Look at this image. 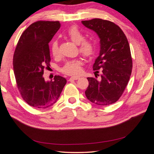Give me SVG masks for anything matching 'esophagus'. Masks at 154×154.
I'll use <instances>...</instances> for the list:
<instances>
[{
	"label": "esophagus",
	"instance_id": "34e87169",
	"mask_svg": "<svg viewBox=\"0 0 154 154\" xmlns=\"http://www.w3.org/2000/svg\"><path fill=\"white\" fill-rule=\"evenodd\" d=\"M80 78H79L78 76H72V77H71L69 79V81H73V80H78V79H79Z\"/></svg>",
	"mask_w": 154,
	"mask_h": 154
}]
</instances>
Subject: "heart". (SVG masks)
Wrapping results in <instances>:
<instances>
[{
	"mask_svg": "<svg viewBox=\"0 0 154 154\" xmlns=\"http://www.w3.org/2000/svg\"><path fill=\"white\" fill-rule=\"evenodd\" d=\"M66 36L73 42L79 45V51L85 57H91L96 53V45L90 40H85V36L82 32L76 26H72L66 31ZM51 53L54 57L59 54L58 43L54 40L51 45ZM82 62L80 60H73L67 61L61 71L68 75H78L81 72V65Z\"/></svg>",
	"mask_w": 154,
	"mask_h": 154,
	"instance_id": "b5f03b06",
	"label": "heart"
}]
</instances>
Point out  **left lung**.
Listing matches in <instances>:
<instances>
[{"instance_id": "left-lung-1", "label": "left lung", "mask_w": 154, "mask_h": 154, "mask_svg": "<svg viewBox=\"0 0 154 154\" xmlns=\"http://www.w3.org/2000/svg\"><path fill=\"white\" fill-rule=\"evenodd\" d=\"M82 23L96 32L100 39V54L92 67L96 72L101 69V77L99 80L87 78L86 97L97 105H111L122 96L132 73L128 40L122 29L110 21L94 18Z\"/></svg>"}]
</instances>
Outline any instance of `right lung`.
<instances>
[{
	"mask_svg": "<svg viewBox=\"0 0 154 154\" xmlns=\"http://www.w3.org/2000/svg\"><path fill=\"white\" fill-rule=\"evenodd\" d=\"M60 27L58 21H37L23 32L13 55V71L23 100L35 109H46L58 100L66 78L45 82L44 69L50 66L49 42Z\"/></svg>",
	"mask_w": 154,
	"mask_h": 154,
	"instance_id": "obj_1",
	"label": "right lung"
}]
</instances>
